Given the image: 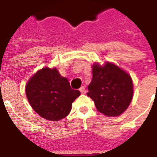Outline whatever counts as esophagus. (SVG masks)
<instances>
[{"instance_id": "1", "label": "esophagus", "mask_w": 157, "mask_h": 157, "mask_svg": "<svg viewBox=\"0 0 157 157\" xmlns=\"http://www.w3.org/2000/svg\"><path fill=\"white\" fill-rule=\"evenodd\" d=\"M80 92H81V93H82V94H85L86 93L85 86H82V87L80 88Z\"/></svg>"}]
</instances>
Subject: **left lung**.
I'll use <instances>...</instances> for the list:
<instances>
[{
    "label": "left lung",
    "instance_id": "left-lung-1",
    "mask_svg": "<svg viewBox=\"0 0 157 157\" xmlns=\"http://www.w3.org/2000/svg\"><path fill=\"white\" fill-rule=\"evenodd\" d=\"M92 80L87 96L93 100L97 109L108 117L121 115L133 98V81L129 74L113 63H94Z\"/></svg>",
    "mask_w": 157,
    "mask_h": 157
}]
</instances>
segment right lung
Masks as SVG:
<instances>
[{
	"mask_svg": "<svg viewBox=\"0 0 157 157\" xmlns=\"http://www.w3.org/2000/svg\"><path fill=\"white\" fill-rule=\"evenodd\" d=\"M27 98L39 115L49 121H59L68 115L72 102L81 95L73 90L68 79L57 68L46 66L33 75L25 86Z\"/></svg>",
	"mask_w": 157,
	"mask_h": 157,
	"instance_id": "1",
	"label": "right lung"
}]
</instances>
